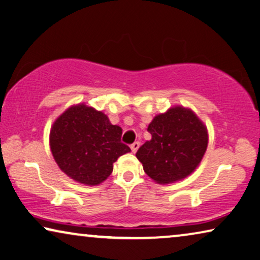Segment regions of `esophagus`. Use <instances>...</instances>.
<instances>
[{"mask_svg":"<svg viewBox=\"0 0 260 260\" xmlns=\"http://www.w3.org/2000/svg\"><path fill=\"white\" fill-rule=\"evenodd\" d=\"M139 147H140V142L135 141V142L132 143V145H131V149H132V152H133V153L137 152V150L139 149Z\"/></svg>","mask_w":260,"mask_h":260,"instance_id":"esophagus-1","label":"esophagus"}]
</instances>
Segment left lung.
<instances>
[{
	"instance_id": "1",
	"label": "left lung",
	"mask_w": 260,
	"mask_h": 260,
	"mask_svg": "<svg viewBox=\"0 0 260 260\" xmlns=\"http://www.w3.org/2000/svg\"><path fill=\"white\" fill-rule=\"evenodd\" d=\"M147 131L152 139L138 149L137 157L147 175L157 183L183 180L202 161L208 147V131L189 108H169L156 115Z\"/></svg>"
}]
</instances>
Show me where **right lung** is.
<instances>
[{
	"label": "right lung",
	"mask_w": 260,
	"mask_h": 260,
	"mask_svg": "<svg viewBox=\"0 0 260 260\" xmlns=\"http://www.w3.org/2000/svg\"><path fill=\"white\" fill-rule=\"evenodd\" d=\"M121 127L84 104L59 115L50 131V148L58 167L79 183L96 185L113 172L119 156L131 152L121 142Z\"/></svg>",
	"instance_id": "1"
}]
</instances>
